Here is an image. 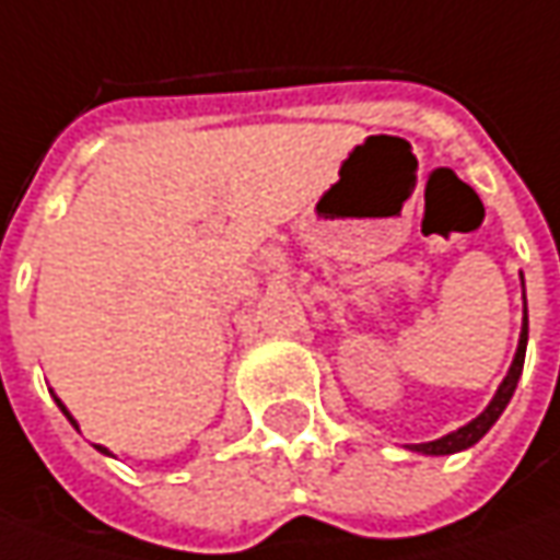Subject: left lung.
<instances>
[{"mask_svg":"<svg viewBox=\"0 0 560 560\" xmlns=\"http://www.w3.org/2000/svg\"><path fill=\"white\" fill-rule=\"evenodd\" d=\"M524 352H527V306H524V328H521V343L518 352H515V361H512V368H509V374H505L503 386L497 389L493 395V401L488 405V410L481 413V417H475L469 425H463V429H456L451 435H444L439 441H429V444H413V451H423V454H456V451H466L471 447L478 439H485V432H488L490 425L500 420V413L509 405V398H512V392L518 386V376L521 368H524Z\"/></svg>","mask_w":560,"mask_h":560,"instance_id":"8db88e82","label":"left lung"}]
</instances>
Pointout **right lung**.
Returning a JSON list of instances; mask_svg holds the SVG:
<instances>
[{
    "label": "right lung",
    "mask_w": 560,
    "mask_h": 560,
    "mask_svg": "<svg viewBox=\"0 0 560 560\" xmlns=\"http://www.w3.org/2000/svg\"><path fill=\"white\" fill-rule=\"evenodd\" d=\"M55 401H57V398H55ZM57 405H60V401H57ZM60 410L67 413V408H63V405H60ZM67 417H70V413H67ZM70 423H72V417H70ZM72 425H75V423H72ZM101 451H104V454H106V447H101Z\"/></svg>",
    "instance_id": "obj_1"
}]
</instances>
